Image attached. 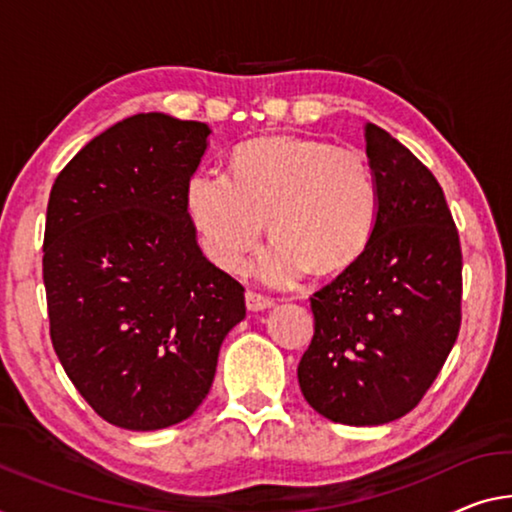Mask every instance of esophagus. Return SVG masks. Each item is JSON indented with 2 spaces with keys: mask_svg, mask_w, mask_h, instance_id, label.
Listing matches in <instances>:
<instances>
[{
  "mask_svg": "<svg viewBox=\"0 0 512 512\" xmlns=\"http://www.w3.org/2000/svg\"><path fill=\"white\" fill-rule=\"evenodd\" d=\"M245 302H247L249 311H265V309H272V306H274V300H270V297L251 293V290H247Z\"/></svg>",
  "mask_w": 512,
  "mask_h": 512,
  "instance_id": "obj_1",
  "label": "esophagus"
}]
</instances>
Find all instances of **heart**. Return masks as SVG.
Instances as JSON below:
<instances>
[{
  "mask_svg": "<svg viewBox=\"0 0 512 512\" xmlns=\"http://www.w3.org/2000/svg\"><path fill=\"white\" fill-rule=\"evenodd\" d=\"M377 206L380 194L364 157L304 137L242 146L231 176L201 169L185 187L196 238L219 270H238L267 219L274 242L251 270L270 286H288L309 270L327 277L350 267L371 242Z\"/></svg>",
  "mask_w": 512,
  "mask_h": 512,
  "instance_id": "1",
  "label": "heart"
}]
</instances>
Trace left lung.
I'll return each mask as SVG.
<instances>
[{
    "instance_id": "1",
    "label": "left lung",
    "mask_w": 512,
    "mask_h": 512,
    "mask_svg": "<svg viewBox=\"0 0 512 512\" xmlns=\"http://www.w3.org/2000/svg\"><path fill=\"white\" fill-rule=\"evenodd\" d=\"M380 194L371 242L311 297L316 332L297 366L306 403L345 426H382L419 405L460 332L462 251L437 178L364 125Z\"/></svg>"
}]
</instances>
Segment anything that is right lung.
I'll return each instance as SVG.
<instances>
[{
  "instance_id": "add662e5",
  "label": "right lung",
  "mask_w": 512,
  "mask_h": 512,
  "mask_svg": "<svg viewBox=\"0 0 512 512\" xmlns=\"http://www.w3.org/2000/svg\"><path fill=\"white\" fill-rule=\"evenodd\" d=\"M210 128L151 112L93 137L50 192L43 281L54 352L102 419L160 430L215 380L245 288L196 242L185 187Z\"/></svg>"
}]
</instances>
